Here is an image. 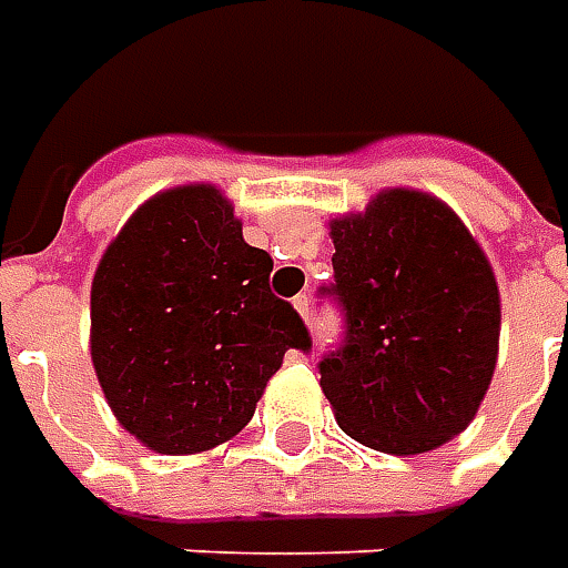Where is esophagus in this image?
I'll list each match as a JSON object with an SVG mask.
<instances>
[{"label": "esophagus", "instance_id": "34e87169", "mask_svg": "<svg viewBox=\"0 0 568 568\" xmlns=\"http://www.w3.org/2000/svg\"><path fill=\"white\" fill-rule=\"evenodd\" d=\"M294 310L300 313V316L306 318V322H310V313H313V303H310V296L306 294L294 296Z\"/></svg>", "mask_w": 568, "mask_h": 568}]
</instances>
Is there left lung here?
I'll list each match as a JSON object with an SVG mask.
<instances>
[{
    "label": "left lung",
    "mask_w": 568,
    "mask_h": 568,
    "mask_svg": "<svg viewBox=\"0 0 568 568\" xmlns=\"http://www.w3.org/2000/svg\"><path fill=\"white\" fill-rule=\"evenodd\" d=\"M344 338L318 361L341 429L363 446L420 455L458 436L490 388L499 291L458 214L414 189H385L332 221Z\"/></svg>",
    "instance_id": "left-lung-1"
}]
</instances>
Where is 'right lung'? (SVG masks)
Returning a JSON list of instances; mask_svg holds the SVG:
<instances>
[{"instance_id": "add662e5", "label": "right lung", "mask_w": 568, "mask_h": 568, "mask_svg": "<svg viewBox=\"0 0 568 568\" xmlns=\"http://www.w3.org/2000/svg\"><path fill=\"white\" fill-rule=\"evenodd\" d=\"M272 255L214 186L166 189L106 246L91 284V361L110 410L161 455L227 443L284 354L313 338L272 294Z\"/></svg>"}]
</instances>
